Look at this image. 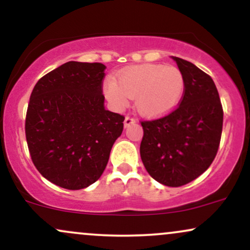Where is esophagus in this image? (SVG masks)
Here are the masks:
<instances>
[{
  "instance_id": "esophagus-1",
  "label": "esophagus",
  "mask_w": 250,
  "mask_h": 250,
  "mask_svg": "<svg viewBox=\"0 0 250 250\" xmlns=\"http://www.w3.org/2000/svg\"><path fill=\"white\" fill-rule=\"evenodd\" d=\"M135 122H136V121H135L133 117L125 116V127L127 128V127H129V125H134Z\"/></svg>"
}]
</instances>
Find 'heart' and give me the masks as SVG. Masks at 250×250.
<instances>
[{
    "instance_id": "heart-1",
    "label": "heart",
    "mask_w": 250,
    "mask_h": 250,
    "mask_svg": "<svg viewBox=\"0 0 250 250\" xmlns=\"http://www.w3.org/2000/svg\"><path fill=\"white\" fill-rule=\"evenodd\" d=\"M185 77L179 68L165 64H140L125 68L108 79L103 93L111 107L122 110L134 99L140 115L154 119L170 113L185 94Z\"/></svg>"
}]
</instances>
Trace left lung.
<instances>
[{
    "instance_id": "1",
    "label": "left lung",
    "mask_w": 250,
    "mask_h": 250,
    "mask_svg": "<svg viewBox=\"0 0 250 250\" xmlns=\"http://www.w3.org/2000/svg\"><path fill=\"white\" fill-rule=\"evenodd\" d=\"M185 77V94L173 113L141 122V160L148 174L180 187L205 173L214 161L222 133L223 110L211 77L193 63L171 56Z\"/></svg>"
}]
</instances>
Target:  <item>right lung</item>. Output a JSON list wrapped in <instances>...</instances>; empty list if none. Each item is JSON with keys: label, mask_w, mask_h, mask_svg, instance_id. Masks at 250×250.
<instances>
[{"label": "right lung", "mask_w": 250, "mask_h": 250, "mask_svg": "<svg viewBox=\"0 0 250 250\" xmlns=\"http://www.w3.org/2000/svg\"><path fill=\"white\" fill-rule=\"evenodd\" d=\"M102 63L70 61L39 80L30 95L25 137L37 170L79 190L101 177L125 117L105 110Z\"/></svg>", "instance_id": "add662e5"}]
</instances>
